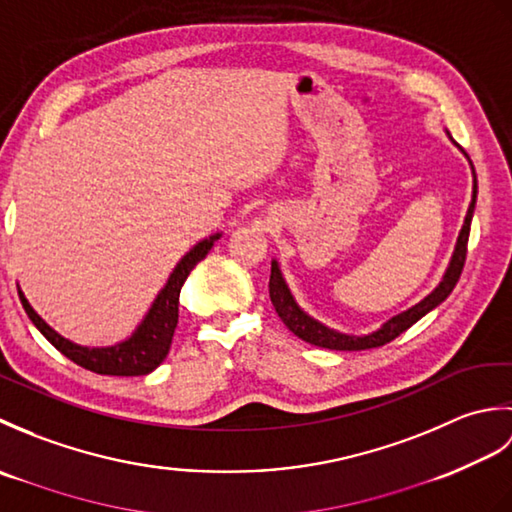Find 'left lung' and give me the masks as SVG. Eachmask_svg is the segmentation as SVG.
<instances>
[{
  "label": "left lung",
  "instance_id": "left-lung-1",
  "mask_svg": "<svg viewBox=\"0 0 512 512\" xmlns=\"http://www.w3.org/2000/svg\"><path fill=\"white\" fill-rule=\"evenodd\" d=\"M449 136V132H447ZM451 138V136H449ZM453 140V138H451ZM466 156V154H464ZM466 160H469L471 165V171H473V195H471V204H469V211H466V217H464V224L460 228V235H458V242H455V248H453V255L449 259V266L447 270H444V275L440 279V284L433 288L427 297L420 299L416 306H411L407 310H402L398 314H394V317L387 319L383 325H380L378 330L369 332V334H345V332H339L334 328H328V325L317 321L314 317H310V314L303 310L295 295H292L286 279H284V273H281L279 268V262L277 259H273V264H270V284H268V290H270V301H273V306L279 314V319L284 321L286 328L299 336L301 341H306L310 345H317V347H325V350H347V352H354V350H372V347H380L385 345L389 341H394L398 334H402L405 330H409L413 323L420 321L424 314L431 312L433 308H438L440 303L447 299L455 284H458V279L462 275V268H464V262H466V242H469V231H471V220H473V211H475V200H477V176H475V167L471 158L466 156Z\"/></svg>",
  "mask_w": 512,
  "mask_h": 512
}]
</instances>
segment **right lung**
<instances>
[{
  "mask_svg": "<svg viewBox=\"0 0 512 512\" xmlns=\"http://www.w3.org/2000/svg\"><path fill=\"white\" fill-rule=\"evenodd\" d=\"M220 237L222 233H213L200 239L193 248H189V253L171 270L167 284L160 288L143 321L136 325V330L129 334L127 339L114 345L88 347L65 339V336L50 328V325L39 317L35 308L30 306V301L26 299L24 290L17 286L21 306H24L28 319L35 323V328L46 336L63 356H68L76 365L103 376H145L149 372H154L169 354L173 332H176L178 325V301L182 284L187 281L191 270L198 266V262H202L206 253H209Z\"/></svg>",
  "mask_w": 512,
  "mask_h": 512,
  "instance_id": "right-lung-1",
  "label": "right lung"
}]
</instances>
